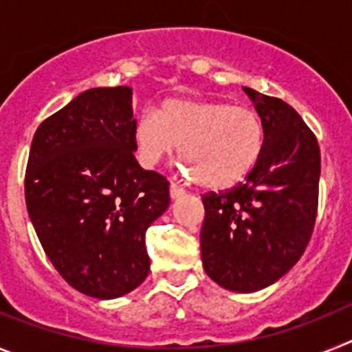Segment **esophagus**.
Instances as JSON below:
<instances>
[{"label":"esophagus","mask_w":352,"mask_h":352,"mask_svg":"<svg viewBox=\"0 0 352 352\" xmlns=\"http://www.w3.org/2000/svg\"><path fill=\"white\" fill-rule=\"evenodd\" d=\"M169 194H170V199H179L183 194H185V190H183L182 186L176 185V183H170Z\"/></svg>","instance_id":"obj_1"}]
</instances>
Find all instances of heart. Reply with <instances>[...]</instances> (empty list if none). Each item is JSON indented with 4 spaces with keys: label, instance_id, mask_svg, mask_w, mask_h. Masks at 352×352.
Segmentation results:
<instances>
[{
    "label": "heart",
    "instance_id": "1",
    "mask_svg": "<svg viewBox=\"0 0 352 352\" xmlns=\"http://www.w3.org/2000/svg\"><path fill=\"white\" fill-rule=\"evenodd\" d=\"M133 144L144 167H155L179 146V158L201 186L222 190L256 167L264 144L259 114L214 100L170 98L158 113L135 121Z\"/></svg>",
    "mask_w": 352,
    "mask_h": 352
}]
</instances>
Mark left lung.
I'll list each match as a JSON object with an SVG mask.
<instances>
[{
    "label": "left lung",
    "mask_w": 352,
    "mask_h": 352,
    "mask_svg": "<svg viewBox=\"0 0 352 352\" xmlns=\"http://www.w3.org/2000/svg\"><path fill=\"white\" fill-rule=\"evenodd\" d=\"M243 91L263 121V153L243 183L203 197L201 257L220 287L256 292L282 278L309 245L321 153L291 105L252 88Z\"/></svg>",
    "instance_id": "8db88e82"
}]
</instances>
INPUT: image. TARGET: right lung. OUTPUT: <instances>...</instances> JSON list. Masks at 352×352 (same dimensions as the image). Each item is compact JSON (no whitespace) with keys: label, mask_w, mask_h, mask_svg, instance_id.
<instances>
[{"label":"right lung","mask_w":352,"mask_h":352,"mask_svg":"<svg viewBox=\"0 0 352 352\" xmlns=\"http://www.w3.org/2000/svg\"><path fill=\"white\" fill-rule=\"evenodd\" d=\"M132 88L86 89L36 129L26 206L43 250L86 296L114 300L144 282L148 227L169 208V182L133 153Z\"/></svg>","instance_id":"1"}]
</instances>
